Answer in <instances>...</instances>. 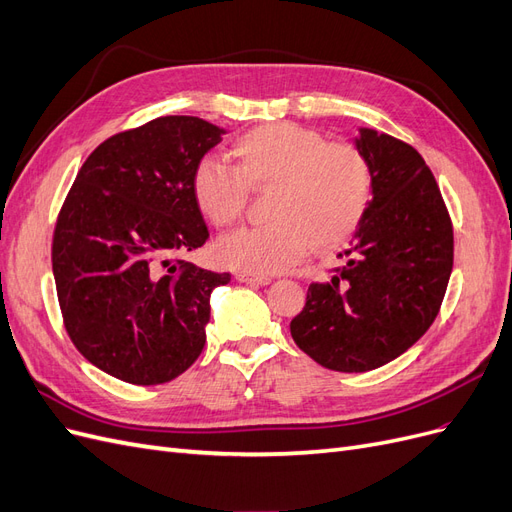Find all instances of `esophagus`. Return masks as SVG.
<instances>
[{"instance_id":"1","label":"esophagus","mask_w":512,"mask_h":512,"mask_svg":"<svg viewBox=\"0 0 512 512\" xmlns=\"http://www.w3.org/2000/svg\"><path fill=\"white\" fill-rule=\"evenodd\" d=\"M237 280L243 282V284H258V286L271 284V277H267V275H252V273H237Z\"/></svg>"}]
</instances>
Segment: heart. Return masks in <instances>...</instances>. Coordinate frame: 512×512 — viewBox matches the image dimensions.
Segmentation results:
<instances>
[{"mask_svg": "<svg viewBox=\"0 0 512 512\" xmlns=\"http://www.w3.org/2000/svg\"><path fill=\"white\" fill-rule=\"evenodd\" d=\"M237 166L205 156L192 173V194L215 228L237 224L247 190L271 188L267 215L258 228L232 232L218 243L230 269L252 275L280 273L312 247L344 243L361 226L374 192V175L363 151L350 143L277 121L243 132L232 143Z\"/></svg>", "mask_w": 512, "mask_h": 512, "instance_id": "heart-1", "label": "heart"}]
</instances>
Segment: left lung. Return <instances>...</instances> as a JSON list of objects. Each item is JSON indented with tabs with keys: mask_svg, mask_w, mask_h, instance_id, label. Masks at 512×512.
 Listing matches in <instances>:
<instances>
[{
	"mask_svg": "<svg viewBox=\"0 0 512 512\" xmlns=\"http://www.w3.org/2000/svg\"><path fill=\"white\" fill-rule=\"evenodd\" d=\"M354 145L374 192L329 282H314L290 333L307 356L359 374L404 354L436 320L453 271V224L429 166L414 147L361 128Z\"/></svg>",
	"mask_w": 512,
	"mask_h": 512,
	"instance_id": "obj_1",
	"label": "left lung"
}]
</instances>
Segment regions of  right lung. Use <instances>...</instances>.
<instances>
[{
	"label": "right lung",
	"mask_w": 512,
	"mask_h": 512,
	"mask_svg": "<svg viewBox=\"0 0 512 512\" xmlns=\"http://www.w3.org/2000/svg\"><path fill=\"white\" fill-rule=\"evenodd\" d=\"M222 134L158 117L106 138L72 183L53 232L57 299L72 344L108 376L164 384L205 348L211 292L230 273L175 256L209 239L192 173Z\"/></svg>",
	"instance_id": "add662e5"
}]
</instances>
